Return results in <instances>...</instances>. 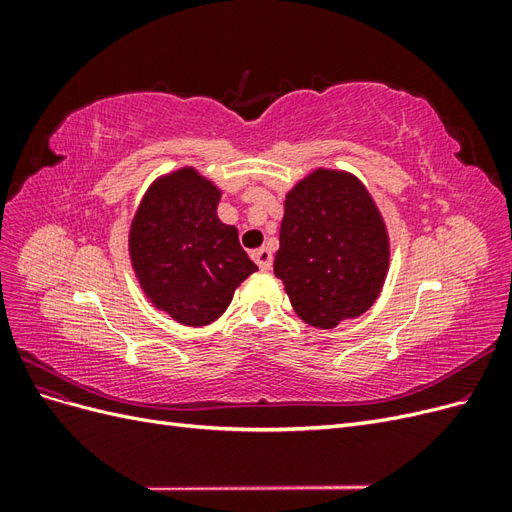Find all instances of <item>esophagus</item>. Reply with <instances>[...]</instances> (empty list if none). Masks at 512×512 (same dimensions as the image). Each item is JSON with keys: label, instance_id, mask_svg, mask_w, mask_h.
<instances>
[{"label": "esophagus", "instance_id": "obj_1", "mask_svg": "<svg viewBox=\"0 0 512 512\" xmlns=\"http://www.w3.org/2000/svg\"><path fill=\"white\" fill-rule=\"evenodd\" d=\"M252 258L262 271H269L273 265V254H271V250H267V247H260V250L252 252Z\"/></svg>", "mask_w": 512, "mask_h": 512}]
</instances>
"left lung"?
Here are the masks:
<instances>
[{"label":"left lung","mask_w":512,"mask_h":512,"mask_svg":"<svg viewBox=\"0 0 512 512\" xmlns=\"http://www.w3.org/2000/svg\"><path fill=\"white\" fill-rule=\"evenodd\" d=\"M386 269V228L359 179L316 170L286 196L273 271L307 324L333 329L363 314Z\"/></svg>","instance_id":"obj_1"}]
</instances>
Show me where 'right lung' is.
I'll list each match as a JSON object with an SVG mask.
<instances>
[{"mask_svg":"<svg viewBox=\"0 0 512 512\" xmlns=\"http://www.w3.org/2000/svg\"><path fill=\"white\" fill-rule=\"evenodd\" d=\"M220 190L192 168L147 192L130 230V256L147 297L175 320L203 327L224 314L235 288L258 271L235 226L218 220Z\"/></svg>","mask_w":512,"mask_h":512,"instance_id":"obj_1","label":"right lung"}]
</instances>
